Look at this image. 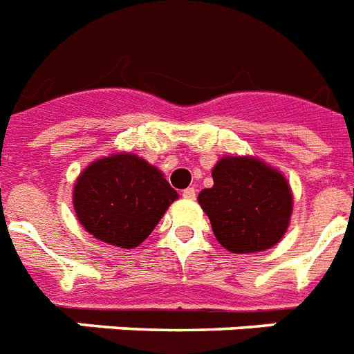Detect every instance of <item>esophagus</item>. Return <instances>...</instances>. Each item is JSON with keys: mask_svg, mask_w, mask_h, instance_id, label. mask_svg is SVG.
Returning a JSON list of instances; mask_svg holds the SVG:
<instances>
[{"mask_svg": "<svg viewBox=\"0 0 354 354\" xmlns=\"http://www.w3.org/2000/svg\"><path fill=\"white\" fill-rule=\"evenodd\" d=\"M195 188H186V190H183V197L188 201H194L195 199Z\"/></svg>", "mask_w": 354, "mask_h": 354, "instance_id": "34e87169", "label": "esophagus"}]
</instances>
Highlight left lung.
<instances>
[{"label": "left lung", "instance_id": "obj_1", "mask_svg": "<svg viewBox=\"0 0 354 354\" xmlns=\"http://www.w3.org/2000/svg\"><path fill=\"white\" fill-rule=\"evenodd\" d=\"M212 177L214 186L197 199L226 250L261 252L283 237L292 214V192L278 169L254 157H223Z\"/></svg>", "mask_w": 354, "mask_h": 354}]
</instances>
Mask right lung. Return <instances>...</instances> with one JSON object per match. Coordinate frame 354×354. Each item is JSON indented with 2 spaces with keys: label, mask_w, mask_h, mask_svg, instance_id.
<instances>
[{
  "label": "right lung",
  "mask_w": 354,
  "mask_h": 354,
  "mask_svg": "<svg viewBox=\"0 0 354 354\" xmlns=\"http://www.w3.org/2000/svg\"><path fill=\"white\" fill-rule=\"evenodd\" d=\"M179 195L159 169L131 153L89 164L76 179L73 205L80 225L113 247L135 248Z\"/></svg>",
  "instance_id": "right-lung-1"
}]
</instances>
